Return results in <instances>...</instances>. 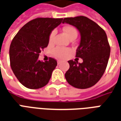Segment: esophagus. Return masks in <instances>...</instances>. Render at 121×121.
Wrapping results in <instances>:
<instances>
[{
	"mask_svg": "<svg viewBox=\"0 0 121 121\" xmlns=\"http://www.w3.org/2000/svg\"><path fill=\"white\" fill-rule=\"evenodd\" d=\"M60 62H61V60H59L57 61V64H60Z\"/></svg>",
	"mask_w": 121,
	"mask_h": 121,
	"instance_id": "1",
	"label": "esophagus"
}]
</instances>
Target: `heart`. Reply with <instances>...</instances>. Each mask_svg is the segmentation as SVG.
I'll use <instances>...</instances> for the list:
<instances>
[{
	"instance_id": "1",
	"label": "heart",
	"mask_w": 121,
	"mask_h": 121,
	"mask_svg": "<svg viewBox=\"0 0 121 121\" xmlns=\"http://www.w3.org/2000/svg\"><path fill=\"white\" fill-rule=\"evenodd\" d=\"M63 31H64L65 35H66L67 37L69 39H70L71 38L73 37H77V31L73 27L66 26V27H64L63 28ZM55 33V31H52V33H51V35L50 36V39H49L50 42H52ZM69 52H70V51H69V49L64 48H57L53 51V54L58 58L64 59V58L66 57L69 54Z\"/></svg>"
}]
</instances>
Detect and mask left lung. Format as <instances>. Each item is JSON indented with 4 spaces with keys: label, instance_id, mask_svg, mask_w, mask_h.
<instances>
[{
    "label": "left lung",
    "instance_id": "left-lung-1",
    "mask_svg": "<svg viewBox=\"0 0 121 121\" xmlns=\"http://www.w3.org/2000/svg\"><path fill=\"white\" fill-rule=\"evenodd\" d=\"M62 23L73 26L80 33L76 57L83 60L82 63L69 60L65 78L75 88H90L100 80L107 66L110 54L107 35L97 24L84 16L64 18Z\"/></svg>",
    "mask_w": 121,
    "mask_h": 121
}]
</instances>
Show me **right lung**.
Here are the masks:
<instances>
[{
  "mask_svg": "<svg viewBox=\"0 0 121 121\" xmlns=\"http://www.w3.org/2000/svg\"><path fill=\"white\" fill-rule=\"evenodd\" d=\"M63 18H37L26 24L15 36L9 48L12 71L18 81L30 89H39L50 81L57 62L38 59L39 53L49 43L51 33Z\"/></svg>",
  "mask_w": 121,
  "mask_h": 121,
  "instance_id": "1",
  "label": "right lung"
}]
</instances>
